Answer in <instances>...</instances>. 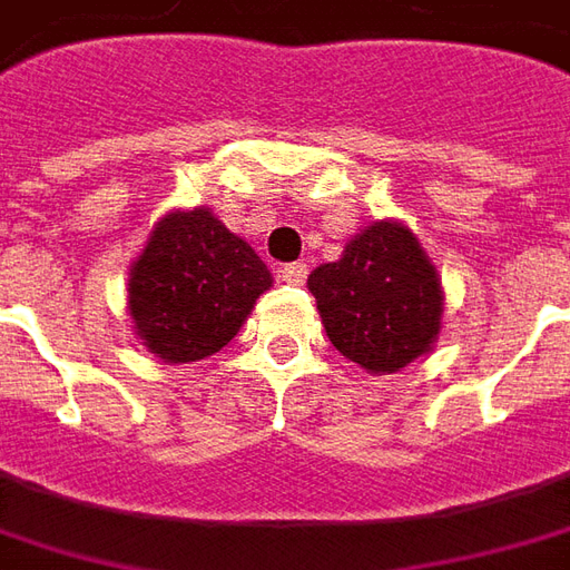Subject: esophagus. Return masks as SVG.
Wrapping results in <instances>:
<instances>
[{"mask_svg": "<svg viewBox=\"0 0 570 570\" xmlns=\"http://www.w3.org/2000/svg\"><path fill=\"white\" fill-rule=\"evenodd\" d=\"M305 274H308V265H305V262H289V265L281 268V277H284L286 284H302Z\"/></svg>", "mask_w": 570, "mask_h": 570, "instance_id": "34e87169", "label": "esophagus"}]
</instances>
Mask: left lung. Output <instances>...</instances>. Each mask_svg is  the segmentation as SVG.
I'll list each match as a JSON object with an SVG mask.
<instances>
[{
    "label": "left lung",
    "mask_w": 570,
    "mask_h": 570,
    "mask_svg": "<svg viewBox=\"0 0 570 570\" xmlns=\"http://www.w3.org/2000/svg\"><path fill=\"white\" fill-rule=\"evenodd\" d=\"M308 289L330 342L370 373H397L435 342L444 296L416 237L373 222L340 262L314 268Z\"/></svg>",
    "instance_id": "8db88e82"
}]
</instances>
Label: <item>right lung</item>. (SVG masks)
I'll return each instance as SVG.
<instances>
[{
	"mask_svg": "<svg viewBox=\"0 0 570 570\" xmlns=\"http://www.w3.org/2000/svg\"><path fill=\"white\" fill-rule=\"evenodd\" d=\"M268 286L256 249L213 213H173L132 265L129 314L147 352L188 364L225 348Z\"/></svg>",
	"mask_w": 570,
	"mask_h": 570,
	"instance_id": "right-lung-1",
	"label": "right lung"
}]
</instances>
